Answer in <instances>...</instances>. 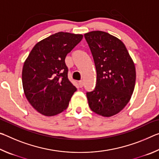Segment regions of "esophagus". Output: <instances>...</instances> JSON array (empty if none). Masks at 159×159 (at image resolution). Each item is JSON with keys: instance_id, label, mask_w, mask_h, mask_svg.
Returning a JSON list of instances; mask_svg holds the SVG:
<instances>
[{"instance_id": "esophagus-1", "label": "esophagus", "mask_w": 159, "mask_h": 159, "mask_svg": "<svg viewBox=\"0 0 159 159\" xmlns=\"http://www.w3.org/2000/svg\"><path fill=\"white\" fill-rule=\"evenodd\" d=\"M83 85H84V83H83V80H80V81H79V85L80 88H82Z\"/></svg>"}]
</instances>
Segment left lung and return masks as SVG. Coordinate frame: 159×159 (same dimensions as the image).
Here are the masks:
<instances>
[{"label": "left lung", "mask_w": 159, "mask_h": 159, "mask_svg": "<svg viewBox=\"0 0 159 159\" xmlns=\"http://www.w3.org/2000/svg\"><path fill=\"white\" fill-rule=\"evenodd\" d=\"M97 71L96 86L86 93L90 109L104 117L119 113L130 101L135 85L134 64L123 43L101 31L84 34Z\"/></svg>", "instance_id": "left-lung-1"}]
</instances>
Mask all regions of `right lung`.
Segmentation results:
<instances>
[{"mask_svg":"<svg viewBox=\"0 0 159 159\" xmlns=\"http://www.w3.org/2000/svg\"><path fill=\"white\" fill-rule=\"evenodd\" d=\"M82 34L58 32L34 45L22 69V85L31 105L46 116L64 111L76 88L68 79L67 54L79 44Z\"/></svg>","mask_w":159,"mask_h":159,"instance_id":"right-lung-1","label":"right lung"}]
</instances>
